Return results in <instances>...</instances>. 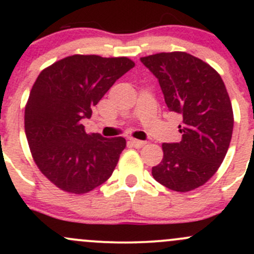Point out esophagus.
Returning a JSON list of instances; mask_svg holds the SVG:
<instances>
[{
	"label": "esophagus",
	"instance_id": "obj_1",
	"mask_svg": "<svg viewBox=\"0 0 254 254\" xmlns=\"http://www.w3.org/2000/svg\"><path fill=\"white\" fill-rule=\"evenodd\" d=\"M130 143H131V145L134 146V147H136V148H141L142 146L146 145L145 141H142V140H136V139L130 140Z\"/></svg>",
	"mask_w": 254,
	"mask_h": 254
}]
</instances>
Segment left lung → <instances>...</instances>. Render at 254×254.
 <instances>
[{
	"label": "left lung",
	"mask_w": 254,
	"mask_h": 254,
	"mask_svg": "<svg viewBox=\"0 0 254 254\" xmlns=\"http://www.w3.org/2000/svg\"><path fill=\"white\" fill-rule=\"evenodd\" d=\"M140 60L158 79L170 112L183 119L182 140L163 143L153 178L182 193L199 188L219 170L231 141L234 113L224 81L211 66L182 51Z\"/></svg>",
	"instance_id": "left-lung-1"
}]
</instances>
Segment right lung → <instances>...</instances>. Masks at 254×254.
Masks as SVG:
<instances>
[{"label": "right lung", "instance_id": "obj_1", "mask_svg": "<svg viewBox=\"0 0 254 254\" xmlns=\"http://www.w3.org/2000/svg\"><path fill=\"white\" fill-rule=\"evenodd\" d=\"M134 66L127 58L72 55L38 76L25 107V135L37 166L58 188L83 194L112 176L127 141L87 134L81 123Z\"/></svg>", "mask_w": 254, "mask_h": 254}]
</instances>
